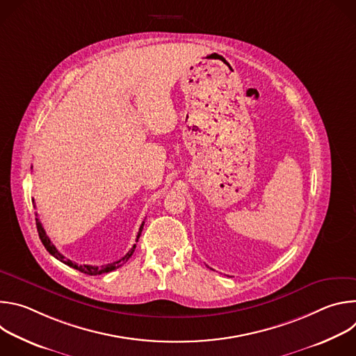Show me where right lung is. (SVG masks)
I'll list each match as a JSON object with an SVG mask.
<instances>
[{
    "instance_id": "right-lung-1",
    "label": "right lung",
    "mask_w": 356,
    "mask_h": 356,
    "mask_svg": "<svg viewBox=\"0 0 356 356\" xmlns=\"http://www.w3.org/2000/svg\"><path fill=\"white\" fill-rule=\"evenodd\" d=\"M36 228H38V234H39V238H40V241H42V243H43V246L46 248V250L50 253V255L52 257H55L58 261H60V262H63L65 265H67V266H70V268H73V269H76V270H80L81 273H86V275H90V276H95V275H103V273H108V272H113V270H115V269H118V268H121L131 257H132V253H134V250H135V248H136V245H134L129 250H128V253L125 257H122L121 259H118V261H115V262H113V264H108V265H103V266H91V265H77V264H74V262H72L70 259H66L62 253L56 249V246L50 242V239H49V236L46 235V231L43 229V227H42V222L39 221V218H38V214H36ZM142 229H143V222H142V225H140V228H139V232H138V236H136V242H138V239H139V236H140V232H142Z\"/></svg>"
}]
</instances>
